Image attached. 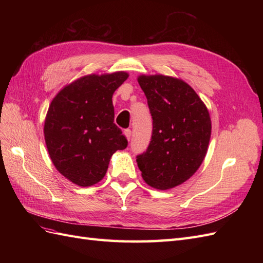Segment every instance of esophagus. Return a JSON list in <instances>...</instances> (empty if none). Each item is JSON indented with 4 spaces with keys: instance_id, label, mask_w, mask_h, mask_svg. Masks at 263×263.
Masks as SVG:
<instances>
[{
    "instance_id": "obj_1",
    "label": "esophagus",
    "mask_w": 263,
    "mask_h": 263,
    "mask_svg": "<svg viewBox=\"0 0 263 263\" xmlns=\"http://www.w3.org/2000/svg\"><path fill=\"white\" fill-rule=\"evenodd\" d=\"M124 135H125V137L127 138V140H130V137H132V130L130 129H125Z\"/></svg>"
}]
</instances>
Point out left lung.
Instances as JSON below:
<instances>
[{
	"label": "left lung",
	"instance_id": "8db88e82",
	"mask_svg": "<svg viewBox=\"0 0 263 263\" xmlns=\"http://www.w3.org/2000/svg\"><path fill=\"white\" fill-rule=\"evenodd\" d=\"M153 116V136L137 157L141 177L157 190L189 180L208 153L212 134L209 109L185 81L163 74L137 78Z\"/></svg>",
	"mask_w": 263,
	"mask_h": 263
}]
</instances>
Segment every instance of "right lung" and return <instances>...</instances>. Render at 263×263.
<instances>
[{
    "instance_id": "obj_1",
    "label": "right lung",
    "mask_w": 263,
    "mask_h": 263,
    "mask_svg": "<svg viewBox=\"0 0 263 263\" xmlns=\"http://www.w3.org/2000/svg\"><path fill=\"white\" fill-rule=\"evenodd\" d=\"M125 71L87 74L63 86L52 99L44 125L53 165L74 184H97L113 154L127 147L114 124L113 94L127 80Z\"/></svg>"
}]
</instances>
